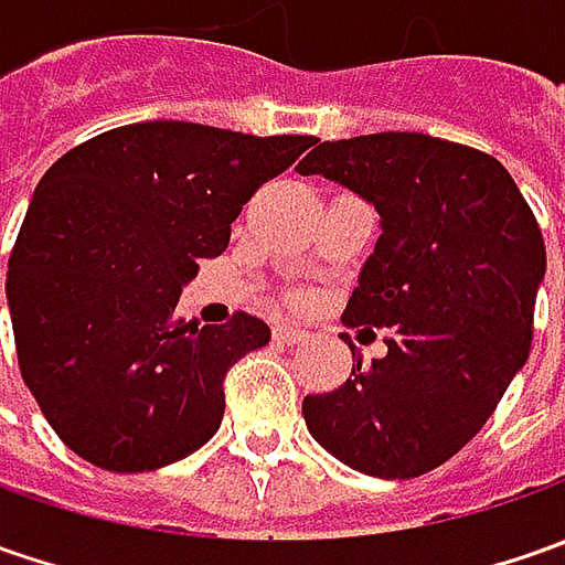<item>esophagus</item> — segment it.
I'll return each mask as SVG.
<instances>
[{
	"instance_id": "34e87169",
	"label": "esophagus",
	"mask_w": 565,
	"mask_h": 565,
	"mask_svg": "<svg viewBox=\"0 0 565 565\" xmlns=\"http://www.w3.org/2000/svg\"><path fill=\"white\" fill-rule=\"evenodd\" d=\"M273 337L279 339V342H289V345H295V342H305V339H308V330L282 323V327H276V330H273Z\"/></svg>"
}]
</instances>
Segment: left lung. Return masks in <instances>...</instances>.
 Returning a JSON list of instances; mask_svg holds the SVG:
<instances>
[{
  "instance_id": "8db88e82",
  "label": "left lung",
  "mask_w": 565,
  "mask_h": 565,
  "mask_svg": "<svg viewBox=\"0 0 565 565\" xmlns=\"http://www.w3.org/2000/svg\"><path fill=\"white\" fill-rule=\"evenodd\" d=\"M380 213L342 320L383 327L386 355L308 396L317 444L371 478H418L484 427L532 349L547 250L493 157L418 131L323 141L298 163Z\"/></svg>"
}]
</instances>
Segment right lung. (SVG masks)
<instances>
[{
  "instance_id": "right-lung-1",
  "label": "right lung",
  "mask_w": 565,
  "mask_h": 565,
  "mask_svg": "<svg viewBox=\"0 0 565 565\" xmlns=\"http://www.w3.org/2000/svg\"><path fill=\"white\" fill-rule=\"evenodd\" d=\"M311 135H242L194 121H138L55 160L9 257L21 377L46 422L106 471H153L191 456L223 422V377L270 342L235 315H175L198 264L228 248L232 223Z\"/></svg>"
}]
</instances>
